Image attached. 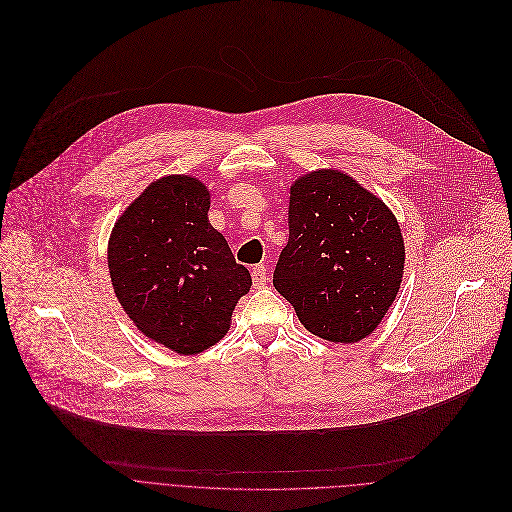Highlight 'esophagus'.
I'll list each match as a JSON object with an SVG mask.
<instances>
[{
    "label": "esophagus",
    "instance_id": "obj_1",
    "mask_svg": "<svg viewBox=\"0 0 512 512\" xmlns=\"http://www.w3.org/2000/svg\"><path fill=\"white\" fill-rule=\"evenodd\" d=\"M252 282H254L256 288H258V286H264V284L268 282V272H266V266H264V264H256V266L252 268Z\"/></svg>",
    "mask_w": 512,
    "mask_h": 512
}]
</instances>
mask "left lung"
<instances>
[{"label": "left lung", "mask_w": 512, "mask_h": 512, "mask_svg": "<svg viewBox=\"0 0 512 512\" xmlns=\"http://www.w3.org/2000/svg\"><path fill=\"white\" fill-rule=\"evenodd\" d=\"M403 260L395 216L353 177L319 169L292 183L272 284L306 331L331 343L371 335L399 292Z\"/></svg>", "instance_id": "left-lung-1"}]
</instances>
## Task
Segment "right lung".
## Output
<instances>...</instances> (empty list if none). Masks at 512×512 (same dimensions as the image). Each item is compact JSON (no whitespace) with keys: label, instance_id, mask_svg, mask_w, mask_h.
<instances>
[{"label":"right lung","instance_id":"right-lung-1","mask_svg":"<svg viewBox=\"0 0 512 512\" xmlns=\"http://www.w3.org/2000/svg\"><path fill=\"white\" fill-rule=\"evenodd\" d=\"M210 191L189 175L153 181L109 240L115 294L137 329L179 355L216 345L252 276L210 224Z\"/></svg>","mask_w":512,"mask_h":512}]
</instances>
